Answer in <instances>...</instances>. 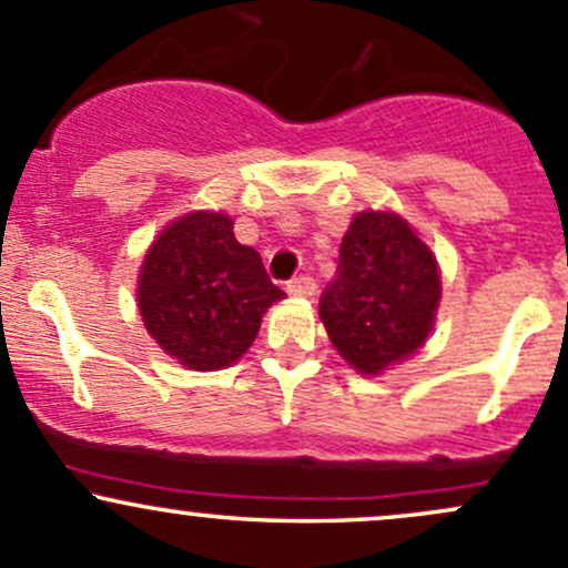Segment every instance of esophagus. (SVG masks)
<instances>
[{
  "label": "esophagus",
  "mask_w": 568,
  "mask_h": 568,
  "mask_svg": "<svg viewBox=\"0 0 568 568\" xmlns=\"http://www.w3.org/2000/svg\"><path fill=\"white\" fill-rule=\"evenodd\" d=\"M288 294L298 298H310L315 294V283L310 277H294L288 283Z\"/></svg>",
  "instance_id": "esophagus-1"
}]
</instances>
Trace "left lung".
<instances>
[{"mask_svg": "<svg viewBox=\"0 0 568 568\" xmlns=\"http://www.w3.org/2000/svg\"><path fill=\"white\" fill-rule=\"evenodd\" d=\"M442 298L439 261L394 210H361L342 236L339 274L321 321L351 369L377 377L407 361L434 332Z\"/></svg>", "mask_w": 568, "mask_h": 568, "instance_id": "1", "label": "left lung"}]
</instances>
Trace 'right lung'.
<instances>
[{"instance_id": "obj_1", "label": "right lung", "mask_w": 568, "mask_h": 568, "mask_svg": "<svg viewBox=\"0 0 568 568\" xmlns=\"http://www.w3.org/2000/svg\"><path fill=\"white\" fill-rule=\"evenodd\" d=\"M285 294L261 255L234 236L223 210H189L161 229L136 274V307L148 334L180 366L217 372L236 364L261 321Z\"/></svg>"}]
</instances>
